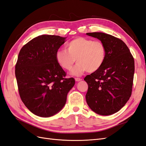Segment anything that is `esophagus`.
<instances>
[{
  "label": "esophagus",
  "mask_w": 146,
  "mask_h": 146,
  "mask_svg": "<svg viewBox=\"0 0 146 146\" xmlns=\"http://www.w3.org/2000/svg\"><path fill=\"white\" fill-rule=\"evenodd\" d=\"M75 80H76V82H80V81L82 80V79L80 78H75Z\"/></svg>",
  "instance_id": "obj_1"
}]
</instances>
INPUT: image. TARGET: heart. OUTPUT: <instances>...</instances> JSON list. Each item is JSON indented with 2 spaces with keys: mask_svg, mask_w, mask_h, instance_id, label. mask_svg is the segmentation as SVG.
Masks as SVG:
<instances>
[{
  "mask_svg": "<svg viewBox=\"0 0 146 146\" xmlns=\"http://www.w3.org/2000/svg\"><path fill=\"white\" fill-rule=\"evenodd\" d=\"M65 49L56 52L57 63L66 70H70L76 62L77 65L71 74L79 76L85 72H94L104 64L107 50L103 42L91 39L78 37L67 44Z\"/></svg>",
  "mask_w": 146,
  "mask_h": 146,
  "instance_id": "heart-1",
  "label": "heart"
}]
</instances>
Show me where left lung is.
I'll list each match as a JSON object with an SVG mask.
<instances>
[{"label": "left lung", "mask_w": 146, "mask_h": 146, "mask_svg": "<svg viewBox=\"0 0 146 146\" xmlns=\"http://www.w3.org/2000/svg\"><path fill=\"white\" fill-rule=\"evenodd\" d=\"M86 35L103 42L107 50L102 68L84 78L88 85L86 102L96 113L111 115L119 111L130 98L135 72L134 58L121 39L101 32Z\"/></svg>", "instance_id": "8db88e82"}]
</instances>
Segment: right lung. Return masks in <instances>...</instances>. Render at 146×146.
<instances>
[{
  "label": "right lung",
  "mask_w": 146,
  "mask_h": 146,
  "mask_svg": "<svg viewBox=\"0 0 146 146\" xmlns=\"http://www.w3.org/2000/svg\"><path fill=\"white\" fill-rule=\"evenodd\" d=\"M66 38L42 35L33 38L21 49L15 75L21 99L30 111L40 117L55 115L63 108L73 78L57 63L56 52Z\"/></svg>",
  "instance_id": "1"
}]
</instances>
